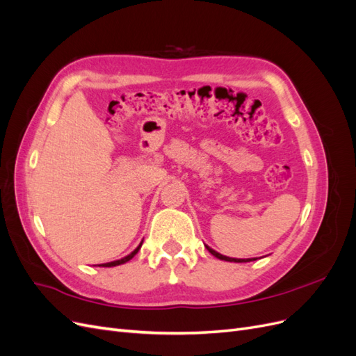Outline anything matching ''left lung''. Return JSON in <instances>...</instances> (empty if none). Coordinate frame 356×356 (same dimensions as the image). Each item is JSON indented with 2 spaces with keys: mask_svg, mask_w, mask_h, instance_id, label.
<instances>
[{
  "mask_svg": "<svg viewBox=\"0 0 356 356\" xmlns=\"http://www.w3.org/2000/svg\"><path fill=\"white\" fill-rule=\"evenodd\" d=\"M204 246H207V250H208L213 257H217V258H220V260H224V261H230V263H248V261L257 260V258H230V257H225V255H222V254H220V252H217V251H213L212 248H209L208 245H204Z\"/></svg>",
  "mask_w": 356,
  "mask_h": 356,
  "instance_id": "8db88e82",
  "label": "left lung"
}]
</instances>
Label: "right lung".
I'll return each instance as SVG.
<instances>
[{"label":"right lung","instance_id":"add662e5","mask_svg":"<svg viewBox=\"0 0 356 356\" xmlns=\"http://www.w3.org/2000/svg\"><path fill=\"white\" fill-rule=\"evenodd\" d=\"M143 246V242L139 243V246L136 248V250H134L131 254L129 255H126V257H123V258H120V260H115V261H111V263H105V264H99V266H102V267H114V266H120V264H124V263H127L129 260H132V258L136 255V252L139 251V248Z\"/></svg>","mask_w":356,"mask_h":356}]
</instances>
